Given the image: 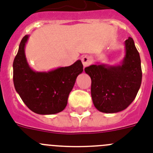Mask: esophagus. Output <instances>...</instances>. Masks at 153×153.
<instances>
[{"label":"esophagus","instance_id":"esophagus-1","mask_svg":"<svg viewBox=\"0 0 153 153\" xmlns=\"http://www.w3.org/2000/svg\"><path fill=\"white\" fill-rule=\"evenodd\" d=\"M82 62L84 67H87L92 63L91 57L89 56H84L82 57Z\"/></svg>","mask_w":153,"mask_h":153}]
</instances>
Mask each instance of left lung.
<instances>
[{
  "label": "left lung",
  "mask_w": 153,
  "mask_h": 153,
  "mask_svg": "<svg viewBox=\"0 0 153 153\" xmlns=\"http://www.w3.org/2000/svg\"><path fill=\"white\" fill-rule=\"evenodd\" d=\"M126 54L119 65L93 64L85 68L91 79V96L98 111L116 113L133 102L141 84L140 55L132 38L125 41Z\"/></svg>",
  "instance_id": "1"
}]
</instances>
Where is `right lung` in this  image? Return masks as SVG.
<instances>
[{"instance_id": "obj_1", "label": "right lung", "mask_w": 153, "mask_h": 153, "mask_svg": "<svg viewBox=\"0 0 153 153\" xmlns=\"http://www.w3.org/2000/svg\"><path fill=\"white\" fill-rule=\"evenodd\" d=\"M29 35L21 41L13 62L15 89L24 104L32 111L40 115H53L67 106L69 94L75 80L83 71L81 60L69 67L49 71H35L27 63L25 45Z\"/></svg>"}]
</instances>
